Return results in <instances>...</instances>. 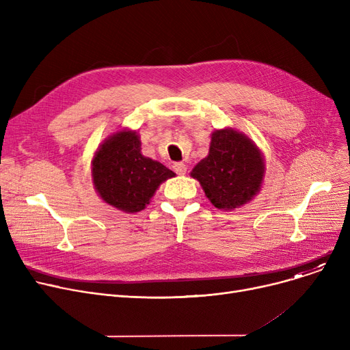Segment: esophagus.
Instances as JSON below:
<instances>
[{
    "instance_id": "1",
    "label": "esophagus",
    "mask_w": 350,
    "mask_h": 350,
    "mask_svg": "<svg viewBox=\"0 0 350 350\" xmlns=\"http://www.w3.org/2000/svg\"><path fill=\"white\" fill-rule=\"evenodd\" d=\"M173 170H174L178 176H183V174H186V172H187V165L183 164V163H174V164H173Z\"/></svg>"
}]
</instances>
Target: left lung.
Here are the masks:
<instances>
[{
  "instance_id": "8db88e82",
  "label": "left lung",
  "mask_w": 350,
  "mask_h": 350,
  "mask_svg": "<svg viewBox=\"0 0 350 350\" xmlns=\"http://www.w3.org/2000/svg\"><path fill=\"white\" fill-rule=\"evenodd\" d=\"M264 160L256 146L232 129L215 131L210 153L191 172L217 208H235L260 191Z\"/></svg>"
}]
</instances>
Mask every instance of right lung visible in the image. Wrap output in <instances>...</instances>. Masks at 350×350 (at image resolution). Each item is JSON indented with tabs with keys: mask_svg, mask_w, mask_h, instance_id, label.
<instances>
[{
	"mask_svg": "<svg viewBox=\"0 0 350 350\" xmlns=\"http://www.w3.org/2000/svg\"><path fill=\"white\" fill-rule=\"evenodd\" d=\"M92 176L107 204L126 213H137L164 180L174 173L140 153L136 132H119L107 139L92 161Z\"/></svg>",
	"mask_w": 350,
	"mask_h": 350,
	"instance_id": "obj_1",
	"label": "right lung"
}]
</instances>
